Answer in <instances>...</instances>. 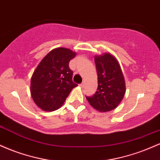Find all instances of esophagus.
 <instances>
[{"mask_svg":"<svg viewBox=\"0 0 160 160\" xmlns=\"http://www.w3.org/2000/svg\"><path fill=\"white\" fill-rule=\"evenodd\" d=\"M80 87H81V88H83V87H84V82H82L81 84H80Z\"/></svg>","mask_w":160,"mask_h":160,"instance_id":"34e87169","label":"esophagus"}]
</instances>
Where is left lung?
Instances as JSON below:
<instances>
[{
  "label": "left lung",
  "mask_w": 160,
  "mask_h": 160,
  "mask_svg": "<svg viewBox=\"0 0 160 160\" xmlns=\"http://www.w3.org/2000/svg\"><path fill=\"white\" fill-rule=\"evenodd\" d=\"M98 74V89L91 97H86L90 105L100 112L115 109L126 93V82L120 65L111 53L95 56Z\"/></svg>",
  "instance_id": "8db88e82"
}]
</instances>
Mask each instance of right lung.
I'll return each mask as SVG.
<instances>
[{
  "label": "right lung",
  "instance_id": "obj_1",
  "mask_svg": "<svg viewBox=\"0 0 160 160\" xmlns=\"http://www.w3.org/2000/svg\"><path fill=\"white\" fill-rule=\"evenodd\" d=\"M77 52L58 47L51 50L34 70L31 79V95L37 105L45 111L61 108L70 92L78 86L72 81L69 62Z\"/></svg>",
  "mask_w": 160,
  "mask_h": 160
}]
</instances>
